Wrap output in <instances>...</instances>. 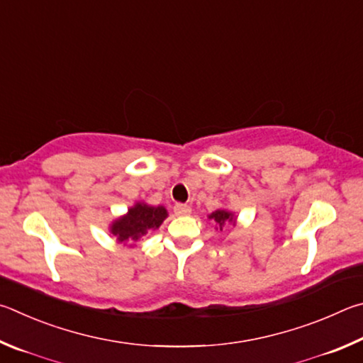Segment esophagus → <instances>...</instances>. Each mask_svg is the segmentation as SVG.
Returning a JSON list of instances; mask_svg holds the SVG:
<instances>
[{
	"instance_id": "obj_1",
	"label": "esophagus",
	"mask_w": 363,
	"mask_h": 363,
	"mask_svg": "<svg viewBox=\"0 0 363 363\" xmlns=\"http://www.w3.org/2000/svg\"><path fill=\"white\" fill-rule=\"evenodd\" d=\"M174 212H175V215H180V217H183V215L191 213V207L186 204H175Z\"/></svg>"
}]
</instances>
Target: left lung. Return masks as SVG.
<instances>
[{
  "mask_svg": "<svg viewBox=\"0 0 363 363\" xmlns=\"http://www.w3.org/2000/svg\"><path fill=\"white\" fill-rule=\"evenodd\" d=\"M208 218L213 220L215 223L218 225L220 231H223L225 225H228V223H236V218H234V213L230 212V211H225V208H218V211L212 212L211 215H208Z\"/></svg>",
  "mask_w": 363,
  "mask_h": 363,
  "instance_id": "1",
  "label": "left lung"
}]
</instances>
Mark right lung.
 <instances>
[{
  "label": "right lung",
  "mask_w": 363,
  "mask_h": 363,
  "mask_svg": "<svg viewBox=\"0 0 363 363\" xmlns=\"http://www.w3.org/2000/svg\"><path fill=\"white\" fill-rule=\"evenodd\" d=\"M165 218H167L165 207H152L145 202H137L125 215L113 221L110 233L116 236L118 242H132L138 240L148 230H157Z\"/></svg>",
  "instance_id": "add662e5"
}]
</instances>
